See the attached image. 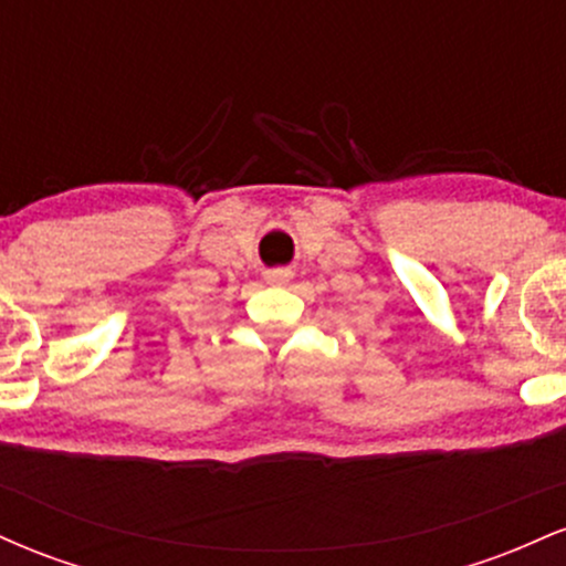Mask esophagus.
<instances>
[{
  "label": "esophagus",
  "mask_w": 566,
  "mask_h": 566,
  "mask_svg": "<svg viewBox=\"0 0 566 566\" xmlns=\"http://www.w3.org/2000/svg\"><path fill=\"white\" fill-rule=\"evenodd\" d=\"M265 279H269L271 284H276V287H284V284H290V279H292V271H287V269H276V271H269V274H265Z\"/></svg>",
  "instance_id": "esophagus-1"
}]
</instances>
